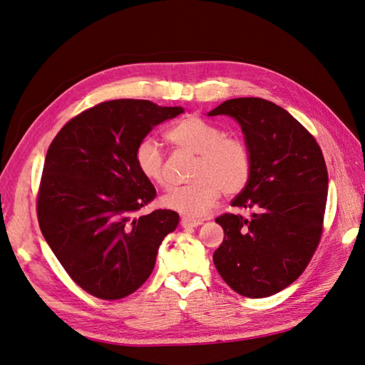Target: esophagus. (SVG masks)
Wrapping results in <instances>:
<instances>
[{
    "mask_svg": "<svg viewBox=\"0 0 365 365\" xmlns=\"http://www.w3.org/2000/svg\"><path fill=\"white\" fill-rule=\"evenodd\" d=\"M180 224H182L183 229H195V227L200 226V224H202V221H200V220H191V218H182Z\"/></svg>",
    "mask_w": 365,
    "mask_h": 365,
    "instance_id": "obj_1",
    "label": "esophagus"
}]
</instances>
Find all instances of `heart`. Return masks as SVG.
Here are the masks:
<instances>
[{
  "label": "heart",
  "mask_w": 365,
  "mask_h": 365,
  "mask_svg": "<svg viewBox=\"0 0 365 365\" xmlns=\"http://www.w3.org/2000/svg\"><path fill=\"white\" fill-rule=\"evenodd\" d=\"M166 138L178 149L197 155L191 170L192 182L170 188L161 204L188 218L205 215L224 196L242 191L251 175V153L238 138L224 136V131L197 115H188L166 131ZM135 165L147 182L165 187V158L158 144L147 138L138 144Z\"/></svg>",
  "instance_id": "obj_1"
}]
</instances>
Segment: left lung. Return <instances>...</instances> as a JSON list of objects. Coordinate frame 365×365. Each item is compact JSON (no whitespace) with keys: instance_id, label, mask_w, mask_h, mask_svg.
Here are the masks:
<instances>
[{"instance_id":"8db88e82","label":"left lung","mask_w":365,"mask_h":365,"mask_svg":"<svg viewBox=\"0 0 365 365\" xmlns=\"http://www.w3.org/2000/svg\"><path fill=\"white\" fill-rule=\"evenodd\" d=\"M226 114L242 125L251 175L224 213V240L215 267L232 290L265 298L302 274L323 234L328 170L315 138L284 108L259 97L230 98L208 115Z\"/></svg>"}]
</instances>
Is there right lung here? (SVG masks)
<instances>
[{
  "mask_svg": "<svg viewBox=\"0 0 365 365\" xmlns=\"http://www.w3.org/2000/svg\"><path fill=\"white\" fill-rule=\"evenodd\" d=\"M182 113L149 100H110L75 115L48 147L38 226L67 274L92 297L113 301L136 292L177 227L173 210L136 216L157 191L139 174L135 150L155 125Z\"/></svg>",
  "mask_w": 365,
  "mask_h": 365,
  "instance_id": "obj_1",
  "label": "right lung"
}]
</instances>
